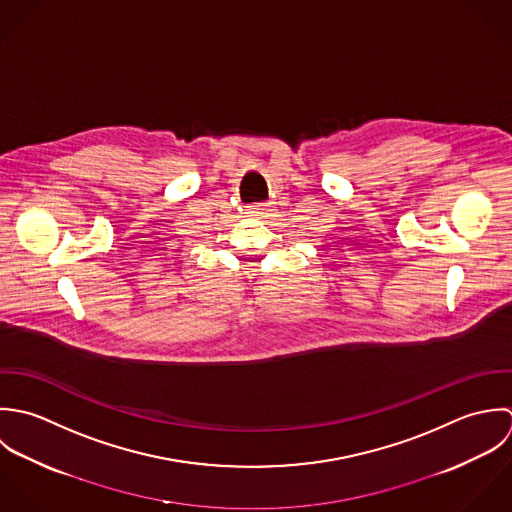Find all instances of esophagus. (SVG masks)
<instances>
[{"instance_id":"obj_1","label":"esophagus","mask_w":512,"mask_h":512,"mask_svg":"<svg viewBox=\"0 0 512 512\" xmlns=\"http://www.w3.org/2000/svg\"><path fill=\"white\" fill-rule=\"evenodd\" d=\"M267 211H269V205L267 204H257L247 207V215H249V217H263Z\"/></svg>"}]
</instances>
